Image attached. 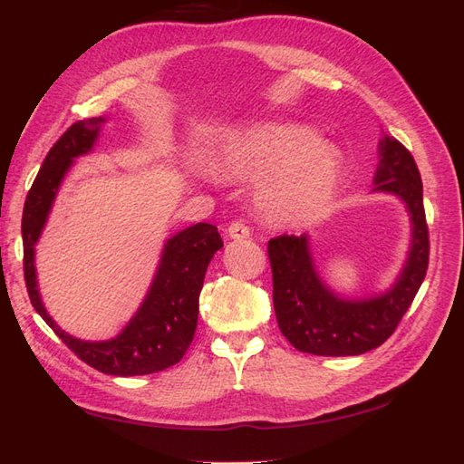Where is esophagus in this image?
Masks as SVG:
<instances>
[{
	"label": "esophagus",
	"instance_id": "esophagus-1",
	"mask_svg": "<svg viewBox=\"0 0 464 464\" xmlns=\"http://www.w3.org/2000/svg\"><path fill=\"white\" fill-rule=\"evenodd\" d=\"M227 234L232 237V240H246V237H249V227L244 224V220H234L230 222Z\"/></svg>",
	"mask_w": 464,
	"mask_h": 464
}]
</instances>
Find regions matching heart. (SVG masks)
I'll return each mask as SVG.
<instances>
[{
	"mask_svg": "<svg viewBox=\"0 0 464 464\" xmlns=\"http://www.w3.org/2000/svg\"><path fill=\"white\" fill-rule=\"evenodd\" d=\"M218 168L232 178L261 181L257 203L265 218L296 227L327 213L341 184L343 162L333 145L298 123H256L224 147ZM193 176L215 181V170L195 164Z\"/></svg>",
	"mask_w": 464,
	"mask_h": 464,
	"instance_id": "1",
	"label": "heart"
}]
</instances>
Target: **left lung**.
Returning <instances> with one entry per match:
<instances>
[{"label": "left lung", "mask_w": 464, "mask_h": 464, "mask_svg": "<svg viewBox=\"0 0 464 464\" xmlns=\"http://www.w3.org/2000/svg\"><path fill=\"white\" fill-rule=\"evenodd\" d=\"M377 154L373 191L397 195L412 224L409 257L385 292L346 298L331 290L317 273L307 234L278 236L269 242L278 329L300 353L358 356L382 346L424 283L430 240L418 166L395 137L383 135Z\"/></svg>", "instance_id": "obj_1"}]
</instances>
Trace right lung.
<instances>
[{"mask_svg":"<svg viewBox=\"0 0 464 464\" xmlns=\"http://www.w3.org/2000/svg\"><path fill=\"white\" fill-rule=\"evenodd\" d=\"M104 121V118H91L73 123L42 162L23 208L24 280L34 310L82 362L108 375H147L170 368L184 358L198 329L207 266L222 247V240L217 227L207 222L193 224L168 237L145 300L114 339L81 341L55 325L38 292L34 246L46 227L65 174L75 159L92 150Z\"/></svg>","mask_w":464,"mask_h":464,"instance_id":"obj_1","label":"right lung"}]
</instances>
